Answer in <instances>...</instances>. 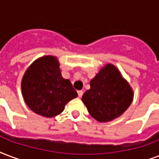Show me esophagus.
<instances>
[{"instance_id":"1","label":"esophagus","mask_w":159,"mask_h":159,"mask_svg":"<svg viewBox=\"0 0 159 159\" xmlns=\"http://www.w3.org/2000/svg\"><path fill=\"white\" fill-rule=\"evenodd\" d=\"M77 93H78V97H79V98H82V95H83V92H82V90L77 91Z\"/></svg>"}]
</instances>
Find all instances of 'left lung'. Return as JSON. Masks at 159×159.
<instances>
[{"label": "left lung", "mask_w": 159, "mask_h": 159, "mask_svg": "<svg viewBox=\"0 0 159 159\" xmlns=\"http://www.w3.org/2000/svg\"><path fill=\"white\" fill-rule=\"evenodd\" d=\"M91 116L100 123L119 117L133 100V91L117 66L107 63L91 80L82 98Z\"/></svg>", "instance_id": "1"}]
</instances>
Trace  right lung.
<instances>
[{"label":"right lung","instance_id":"right-lung-1","mask_svg":"<svg viewBox=\"0 0 159 159\" xmlns=\"http://www.w3.org/2000/svg\"><path fill=\"white\" fill-rule=\"evenodd\" d=\"M21 93L29 108L45 117L61 113L66 104L77 97L70 80L61 76L57 57L50 55L37 58L26 69Z\"/></svg>","mask_w":159,"mask_h":159}]
</instances>
